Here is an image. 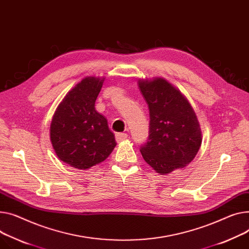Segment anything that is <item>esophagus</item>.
<instances>
[{
	"instance_id": "obj_1",
	"label": "esophagus",
	"mask_w": 249,
	"mask_h": 249,
	"mask_svg": "<svg viewBox=\"0 0 249 249\" xmlns=\"http://www.w3.org/2000/svg\"><path fill=\"white\" fill-rule=\"evenodd\" d=\"M127 137H128V135L126 133H117V134L115 135L116 141H117L118 143H120V142L124 141L125 139H127Z\"/></svg>"
}]
</instances>
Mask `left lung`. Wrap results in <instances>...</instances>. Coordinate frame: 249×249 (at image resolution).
<instances>
[{"label": "left lung", "mask_w": 249, "mask_h": 249, "mask_svg": "<svg viewBox=\"0 0 249 249\" xmlns=\"http://www.w3.org/2000/svg\"><path fill=\"white\" fill-rule=\"evenodd\" d=\"M138 85L150 112L149 139L140 149L144 160L161 175L186 167L202 142L192 106L162 77L139 79Z\"/></svg>", "instance_id": "obj_1"}]
</instances>
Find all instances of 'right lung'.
<instances>
[{"label": "right lung", "mask_w": 249, "mask_h": 249, "mask_svg": "<svg viewBox=\"0 0 249 249\" xmlns=\"http://www.w3.org/2000/svg\"><path fill=\"white\" fill-rule=\"evenodd\" d=\"M104 77H85L58 105L50 126V139L58 158L86 170L103 162L117 145L107 119L95 109Z\"/></svg>", "instance_id": "1"}]
</instances>
